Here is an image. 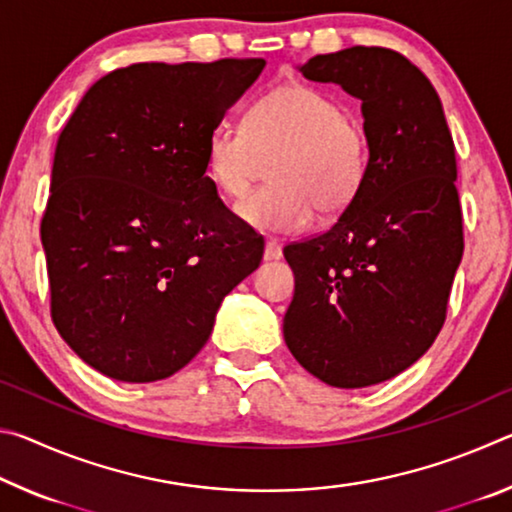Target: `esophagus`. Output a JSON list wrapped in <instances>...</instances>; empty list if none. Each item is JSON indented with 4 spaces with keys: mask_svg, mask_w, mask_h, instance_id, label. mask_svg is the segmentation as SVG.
I'll return each instance as SVG.
<instances>
[{
    "mask_svg": "<svg viewBox=\"0 0 512 512\" xmlns=\"http://www.w3.org/2000/svg\"><path fill=\"white\" fill-rule=\"evenodd\" d=\"M280 257H282V246H280V241L268 239V241H266V246H264V259H268V262H271V259H280Z\"/></svg>",
    "mask_w": 512,
    "mask_h": 512,
    "instance_id": "1",
    "label": "esophagus"
}]
</instances>
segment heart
<instances>
[{
    "label": "heart",
    "mask_w": 512,
    "mask_h": 512,
    "mask_svg": "<svg viewBox=\"0 0 512 512\" xmlns=\"http://www.w3.org/2000/svg\"><path fill=\"white\" fill-rule=\"evenodd\" d=\"M268 183L237 207L239 219L268 232H298L314 212L332 219L359 196L370 167V142L339 99L305 83H284L253 103L244 124L214 128L205 169L225 198L246 196L259 160Z\"/></svg>",
    "instance_id": "heart-1"
}]
</instances>
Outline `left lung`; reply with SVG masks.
I'll return each mask as SVG.
<instances>
[{
    "label": "left lung",
    "instance_id": "obj_1",
    "mask_svg": "<svg viewBox=\"0 0 512 512\" xmlns=\"http://www.w3.org/2000/svg\"><path fill=\"white\" fill-rule=\"evenodd\" d=\"M300 72L361 99L370 167L332 228L284 248L296 275L284 341L325 384L363 388L400 375L443 329L463 257L454 140L438 92L393 49L350 47Z\"/></svg>",
    "mask_w": 512,
    "mask_h": 512
}]
</instances>
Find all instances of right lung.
<instances>
[{
    "label": "right lung",
    "instance_id": "add662e5",
    "mask_svg": "<svg viewBox=\"0 0 512 512\" xmlns=\"http://www.w3.org/2000/svg\"><path fill=\"white\" fill-rule=\"evenodd\" d=\"M264 65L121 67L60 133L40 223L51 320L101 375L144 384L185 368L262 262L264 239L205 176V144Z\"/></svg>",
    "mask_w": 512,
    "mask_h": 512
}]
</instances>
